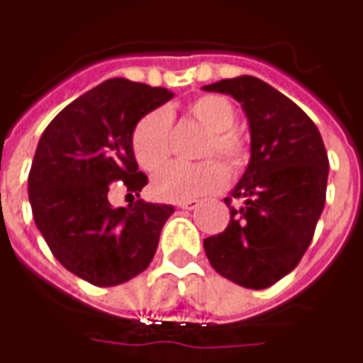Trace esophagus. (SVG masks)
Here are the masks:
<instances>
[{
  "label": "esophagus",
  "instance_id": "34e87169",
  "mask_svg": "<svg viewBox=\"0 0 363 363\" xmlns=\"http://www.w3.org/2000/svg\"><path fill=\"white\" fill-rule=\"evenodd\" d=\"M179 208H184V210H195V208L201 206V201H196V199H191V201H182L178 202Z\"/></svg>",
  "mask_w": 363,
  "mask_h": 363
}]
</instances>
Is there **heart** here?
I'll list each match as a JSON object with an SVG mask.
<instances>
[{"label": "heart", "instance_id": "b5f03b06", "mask_svg": "<svg viewBox=\"0 0 363 363\" xmlns=\"http://www.w3.org/2000/svg\"><path fill=\"white\" fill-rule=\"evenodd\" d=\"M193 119L206 128L208 136L202 145V157L218 155L233 172H242L250 161V145L233 126L237 123V109L227 98L206 94L191 104ZM172 115L167 108H157L143 115L132 132V151L140 167L155 170L170 155ZM229 172L218 159L185 164L170 162L151 179V193L159 201L182 202L195 196L223 189Z\"/></svg>", "mask_w": 363, "mask_h": 363}]
</instances>
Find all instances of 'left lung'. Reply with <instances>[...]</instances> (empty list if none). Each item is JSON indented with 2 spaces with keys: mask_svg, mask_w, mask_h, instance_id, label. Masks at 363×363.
I'll use <instances>...</instances> for the list:
<instances>
[{
  "mask_svg": "<svg viewBox=\"0 0 363 363\" xmlns=\"http://www.w3.org/2000/svg\"><path fill=\"white\" fill-rule=\"evenodd\" d=\"M231 94L250 123L252 159L227 196L225 231L204 238L210 265L244 288L263 289L299 265L325 204L330 161L313 119L265 81L240 75L202 86ZM240 200V207H233Z\"/></svg>",
  "mask_w": 363,
  "mask_h": 363,
  "instance_id": "left-lung-1",
  "label": "left lung"
}]
</instances>
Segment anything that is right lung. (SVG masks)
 Segmentation results:
<instances>
[{
    "instance_id": "obj_1",
    "label": "right lung",
    "mask_w": 363,
    "mask_h": 363,
    "mask_svg": "<svg viewBox=\"0 0 363 363\" xmlns=\"http://www.w3.org/2000/svg\"><path fill=\"white\" fill-rule=\"evenodd\" d=\"M174 94L161 86L109 79L66 106L41 134L28 195L35 225L67 271L108 288L150 267L172 204L136 201L113 208L109 184L140 196L147 176L138 170L132 132L143 115Z\"/></svg>"
}]
</instances>
